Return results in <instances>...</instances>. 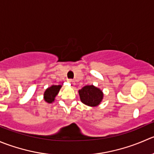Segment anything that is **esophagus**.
Instances as JSON below:
<instances>
[{
    "mask_svg": "<svg viewBox=\"0 0 154 154\" xmlns=\"http://www.w3.org/2000/svg\"><path fill=\"white\" fill-rule=\"evenodd\" d=\"M68 82H69V83H70L72 85H75V82H74V81L72 80V79H68Z\"/></svg>",
    "mask_w": 154,
    "mask_h": 154,
    "instance_id": "1",
    "label": "esophagus"
}]
</instances>
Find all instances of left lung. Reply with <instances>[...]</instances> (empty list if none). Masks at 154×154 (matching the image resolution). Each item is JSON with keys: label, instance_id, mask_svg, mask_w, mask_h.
I'll return each mask as SVG.
<instances>
[{"label": "left lung", "instance_id": "1", "mask_svg": "<svg viewBox=\"0 0 154 154\" xmlns=\"http://www.w3.org/2000/svg\"><path fill=\"white\" fill-rule=\"evenodd\" d=\"M82 103L91 107L99 106L103 99V93L94 85H86L79 91Z\"/></svg>", "mask_w": 154, "mask_h": 154}]
</instances>
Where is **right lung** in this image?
I'll return each mask as SVG.
<instances>
[{"mask_svg":"<svg viewBox=\"0 0 154 154\" xmlns=\"http://www.w3.org/2000/svg\"><path fill=\"white\" fill-rule=\"evenodd\" d=\"M61 87V85H51L50 88H47L44 92V100L48 103H53Z\"/></svg>","mask_w":154,"mask_h":154,"instance_id":"add662e5","label":"right lung"}]
</instances>
